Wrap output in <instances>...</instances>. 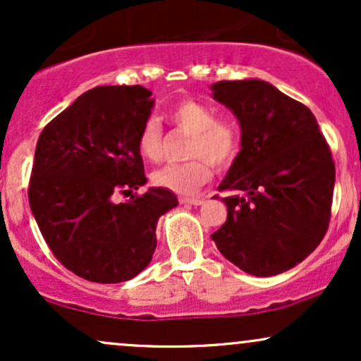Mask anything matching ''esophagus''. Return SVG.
I'll return each mask as SVG.
<instances>
[{
    "label": "esophagus",
    "mask_w": 361,
    "mask_h": 361,
    "mask_svg": "<svg viewBox=\"0 0 361 361\" xmlns=\"http://www.w3.org/2000/svg\"><path fill=\"white\" fill-rule=\"evenodd\" d=\"M181 204H188V205H202L204 204V198H198V197H181L180 198Z\"/></svg>",
    "instance_id": "obj_1"
}]
</instances>
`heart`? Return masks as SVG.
Masks as SVG:
<instances>
[{
	"mask_svg": "<svg viewBox=\"0 0 361 361\" xmlns=\"http://www.w3.org/2000/svg\"><path fill=\"white\" fill-rule=\"evenodd\" d=\"M168 118L173 126L190 134L186 156L193 159L157 169L152 175L156 186L181 195L193 193L212 178L210 163L217 168H226L238 156V128L229 120L215 118V111L204 103L178 102L169 109ZM163 130L157 120H146L137 135L140 154L149 161H157L163 156Z\"/></svg>",
	"mask_w": 361,
	"mask_h": 361,
	"instance_id": "1",
	"label": "heart"
}]
</instances>
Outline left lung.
Returning <instances> with one entry per match:
<instances>
[{
	"label": "left lung",
	"mask_w": 361,
	"mask_h": 361,
	"mask_svg": "<svg viewBox=\"0 0 361 361\" xmlns=\"http://www.w3.org/2000/svg\"><path fill=\"white\" fill-rule=\"evenodd\" d=\"M212 97L241 126V151L219 190L224 226L212 234L226 259L255 276L279 275L319 246L331 219L334 161L307 106L261 80L214 82Z\"/></svg>",
	"instance_id": "1"
}]
</instances>
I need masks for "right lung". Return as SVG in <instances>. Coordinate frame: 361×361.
Segmentation results:
<instances>
[{
  "instance_id": "1",
  "label": "right lung",
  "mask_w": 361,
  "mask_h": 361,
  "mask_svg": "<svg viewBox=\"0 0 361 361\" xmlns=\"http://www.w3.org/2000/svg\"><path fill=\"white\" fill-rule=\"evenodd\" d=\"M144 86H98L45 126L28 202L45 243L68 270L97 283L137 276L156 250V226L178 205L147 183L137 135L154 98ZM117 194L131 198L123 204Z\"/></svg>"
}]
</instances>
